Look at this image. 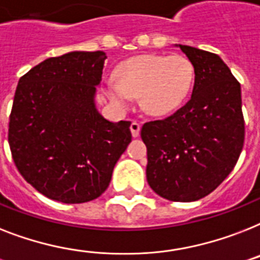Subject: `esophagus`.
<instances>
[{"instance_id": "1", "label": "esophagus", "mask_w": 260, "mask_h": 260, "mask_svg": "<svg viewBox=\"0 0 260 260\" xmlns=\"http://www.w3.org/2000/svg\"><path fill=\"white\" fill-rule=\"evenodd\" d=\"M140 128L141 125L137 123V121H132V123H131V132H132V136H139V135H140Z\"/></svg>"}]
</instances>
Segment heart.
<instances>
[{
    "instance_id": "heart-1",
    "label": "heart",
    "mask_w": 260,
    "mask_h": 260,
    "mask_svg": "<svg viewBox=\"0 0 260 260\" xmlns=\"http://www.w3.org/2000/svg\"><path fill=\"white\" fill-rule=\"evenodd\" d=\"M115 79L105 82L104 93L116 108H128L131 97H139L147 115L164 117L188 99L195 68L183 54H140L123 61L116 68Z\"/></svg>"
}]
</instances>
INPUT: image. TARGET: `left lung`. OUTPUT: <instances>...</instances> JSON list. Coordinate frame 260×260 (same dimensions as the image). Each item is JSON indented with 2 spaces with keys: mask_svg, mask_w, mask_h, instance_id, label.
<instances>
[{
  "mask_svg": "<svg viewBox=\"0 0 260 260\" xmlns=\"http://www.w3.org/2000/svg\"><path fill=\"white\" fill-rule=\"evenodd\" d=\"M195 68L189 101L164 120L145 123L147 180L159 196L195 202L234 170L244 141L240 84L218 54L175 44Z\"/></svg>",
  "mask_w": 260,
  "mask_h": 260,
  "instance_id": "left-lung-1",
  "label": "left lung"
}]
</instances>
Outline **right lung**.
Here are the masks:
<instances>
[{
  "label": "right lung",
  "mask_w": 260,
  "mask_h": 260,
  "mask_svg": "<svg viewBox=\"0 0 260 260\" xmlns=\"http://www.w3.org/2000/svg\"><path fill=\"white\" fill-rule=\"evenodd\" d=\"M105 58L103 50H75L46 58L18 81L10 151L22 178L52 200L99 198L131 143L129 121H109L96 107Z\"/></svg>",
  "instance_id": "add662e5"
}]
</instances>
